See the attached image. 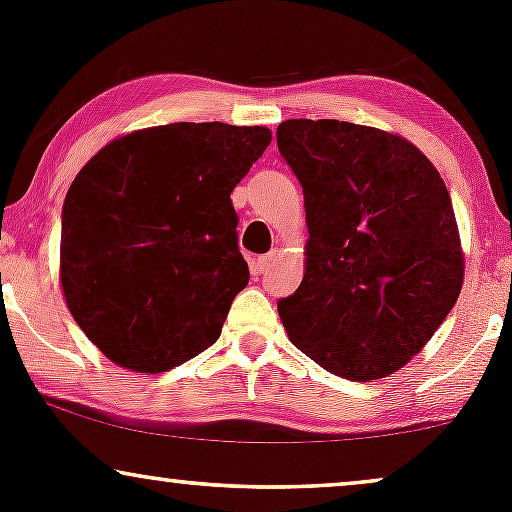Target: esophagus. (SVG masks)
Listing matches in <instances>:
<instances>
[{"label": "esophagus", "mask_w": 512, "mask_h": 512, "mask_svg": "<svg viewBox=\"0 0 512 512\" xmlns=\"http://www.w3.org/2000/svg\"><path fill=\"white\" fill-rule=\"evenodd\" d=\"M276 255H279V252L272 250V252H267V255L257 257V260H255V269H257V272H260V274L269 272V267H272V264L276 262Z\"/></svg>", "instance_id": "esophagus-1"}]
</instances>
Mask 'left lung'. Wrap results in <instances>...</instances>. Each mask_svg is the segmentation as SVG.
I'll list each match as a JSON object with an SVG mask.
<instances>
[{
	"mask_svg": "<svg viewBox=\"0 0 512 512\" xmlns=\"http://www.w3.org/2000/svg\"><path fill=\"white\" fill-rule=\"evenodd\" d=\"M279 154L303 187L305 276L281 298L289 339L317 366L368 383L419 354L455 305L464 260L433 163L397 134L286 120Z\"/></svg>",
	"mask_w": 512,
	"mask_h": 512,
	"instance_id": "obj_1",
	"label": "left lung"
}]
</instances>
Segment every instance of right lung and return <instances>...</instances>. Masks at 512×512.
Returning <instances> with one entry per match:
<instances>
[{
    "instance_id": "right-lung-1",
    "label": "right lung",
    "mask_w": 512,
    "mask_h": 512,
    "mask_svg": "<svg viewBox=\"0 0 512 512\" xmlns=\"http://www.w3.org/2000/svg\"><path fill=\"white\" fill-rule=\"evenodd\" d=\"M269 142L267 127L173 122L115 139L76 175L64 301L117 366L163 373L219 339L250 279L231 192Z\"/></svg>"
}]
</instances>
